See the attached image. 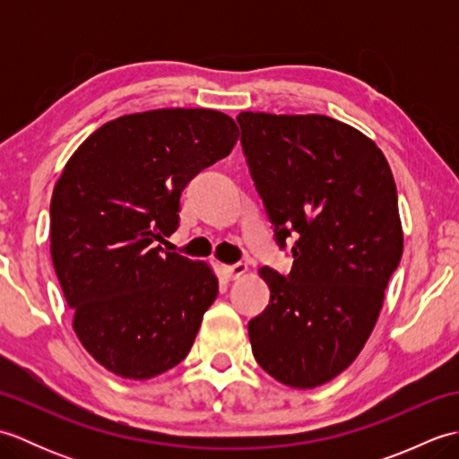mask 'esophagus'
<instances>
[{"mask_svg": "<svg viewBox=\"0 0 459 459\" xmlns=\"http://www.w3.org/2000/svg\"><path fill=\"white\" fill-rule=\"evenodd\" d=\"M248 272V266L245 262H238V264H230V266H222V274L229 280H238L240 276H245Z\"/></svg>", "mask_w": 459, "mask_h": 459, "instance_id": "34e87169", "label": "esophagus"}]
</instances>
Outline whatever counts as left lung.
I'll list each match as a JSON object with an SVG mask.
<instances>
[{
    "label": "left lung",
    "mask_w": 459,
    "mask_h": 459,
    "mask_svg": "<svg viewBox=\"0 0 459 459\" xmlns=\"http://www.w3.org/2000/svg\"><path fill=\"white\" fill-rule=\"evenodd\" d=\"M240 143L288 276L260 268L270 304L248 321L256 363L291 388L329 383L373 331L403 256L393 171L373 140L321 114L240 112Z\"/></svg>",
    "instance_id": "left-lung-1"
}]
</instances>
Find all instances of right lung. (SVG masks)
<instances>
[{
	"label": "right lung",
	"mask_w": 459,
	"mask_h": 459,
	"mask_svg": "<svg viewBox=\"0 0 459 459\" xmlns=\"http://www.w3.org/2000/svg\"><path fill=\"white\" fill-rule=\"evenodd\" d=\"M237 140L227 114L161 108L106 122L66 161L51 258L76 337L110 373L152 378L191 351L219 280L207 262L155 242L178 230L187 183Z\"/></svg>",
	"instance_id": "right-lung-1"
}]
</instances>
